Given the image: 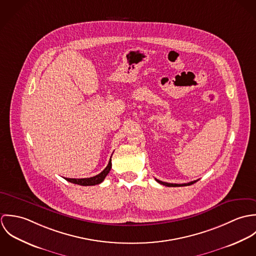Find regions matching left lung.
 Segmentation results:
<instances>
[{"instance_id":"left-lung-1","label":"left lung","mask_w":256,"mask_h":256,"mask_svg":"<svg viewBox=\"0 0 256 256\" xmlns=\"http://www.w3.org/2000/svg\"><path fill=\"white\" fill-rule=\"evenodd\" d=\"M156 180L158 182L160 183V184H162V185H166V186H168V187H178V186H188V185H191V184H193V183L197 182V180H194V182H191L183 183V184H176V183L164 182H160V180Z\"/></svg>"}]
</instances>
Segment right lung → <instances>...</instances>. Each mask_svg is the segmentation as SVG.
<instances>
[{"instance_id": "add662e5", "label": "right lung", "mask_w": 256, "mask_h": 256, "mask_svg": "<svg viewBox=\"0 0 256 256\" xmlns=\"http://www.w3.org/2000/svg\"><path fill=\"white\" fill-rule=\"evenodd\" d=\"M111 158H110V162L108 164V166L98 176H92V178H65L67 182H69L74 183V184H78V185H82V186H90V185H96V184H100L104 180V178H106V176L110 174V170H111Z\"/></svg>"}]
</instances>
